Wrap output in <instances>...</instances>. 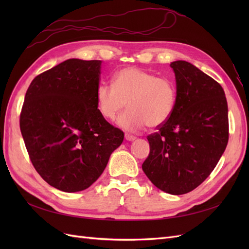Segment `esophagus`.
<instances>
[{
	"mask_svg": "<svg viewBox=\"0 0 249 249\" xmlns=\"http://www.w3.org/2000/svg\"><path fill=\"white\" fill-rule=\"evenodd\" d=\"M124 138L127 140V141H133L136 139L137 137L136 136H133V135H130V134H125L124 135Z\"/></svg>",
	"mask_w": 249,
	"mask_h": 249,
	"instance_id": "34e87169",
	"label": "esophagus"
}]
</instances>
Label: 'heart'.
<instances>
[{
	"mask_svg": "<svg viewBox=\"0 0 249 249\" xmlns=\"http://www.w3.org/2000/svg\"><path fill=\"white\" fill-rule=\"evenodd\" d=\"M112 84L96 89V108L107 120H114L126 105L129 110L117 120L123 129L137 132L146 124L159 127L172 116L177 105V89L166 78L136 67H124L112 78Z\"/></svg>",
	"mask_w": 249,
	"mask_h": 249,
	"instance_id": "1",
	"label": "heart"
}]
</instances>
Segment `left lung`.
<instances>
[{"label": "left lung", "instance_id": "8db88e82", "mask_svg": "<svg viewBox=\"0 0 249 249\" xmlns=\"http://www.w3.org/2000/svg\"><path fill=\"white\" fill-rule=\"evenodd\" d=\"M170 66L177 81L176 109L147 136L149 155L142 169L160 190L180 195L210 176L227 147L228 102L219 83L196 66L182 60Z\"/></svg>", "mask_w": 249, "mask_h": 249}]
</instances>
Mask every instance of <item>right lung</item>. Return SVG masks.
<instances>
[{
  "instance_id": "obj_1",
  "label": "right lung",
  "mask_w": 249,
  "mask_h": 249,
  "mask_svg": "<svg viewBox=\"0 0 249 249\" xmlns=\"http://www.w3.org/2000/svg\"><path fill=\"white\" fill-rule=\"evenodd\" d=\"M101 64L69 59L36 76L26 92L22 138L36 171L58 190L87 189L124 141V132L96 108Z\"/></svg>"
}]
</instances>
